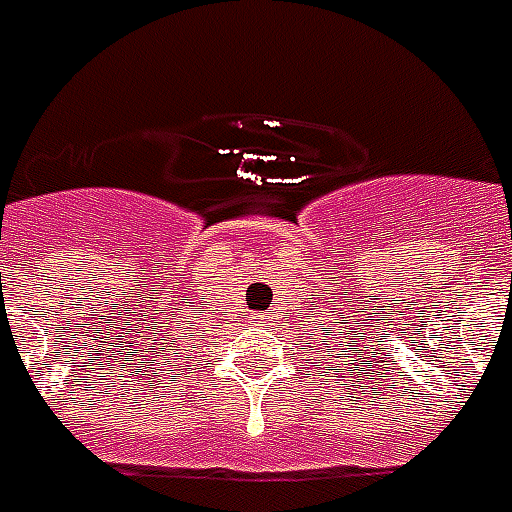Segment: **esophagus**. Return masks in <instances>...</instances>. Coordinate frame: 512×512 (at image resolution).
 <instances>
[{
  "label": "esophagus",
  "mask_w": 512,
  "mask_h": 512,
  "mask_svg": "<svg viewBox=\"0 0 512 512\" xmlns=\"http://www.w3.org/2000/svg\"><path fill=\"white\" fill-rule=\"evenodd\" d=\"M255 323L268 325V323H271V314H257V317H255Z\"/></svg>",
  "instance_id": "obj_1"
}]
</instances>
